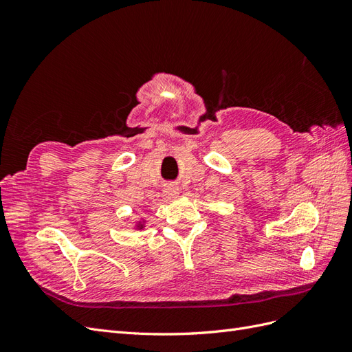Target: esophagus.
I'll use <instances>...</instances> for the list:
<instances>
[{
  "mask_svg": "<svg viewBox=\"0 0 352 352\" xmlns=\"http://www.w3.org/2000/svg\"><path fill=\"white\" fill-rule=\"evenodd\" d=\"M177 190H179V189H177L176 186H168V188H167V190H166V194H167L168 197H172V198H173V197H176V195H177Z\"/></svg>",
  "mask_w": 352,
  "mask_h": 352,
  "instance_id": "obj_1",
  "label": "esophagus"
}]
</instances>
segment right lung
Listing matches in <instances>:
<instances>
[{"label":"right lung","mask_w":352,"mask_h":352,"mask_svg":"<svg viewBox=\"0 0 352 352\" xmlns=\"http://www.w3.org/2000/svg\"><path fill=\"white\" fill-rule=\"evenodd\" d=\"M141 228H142V226H141Z\"/></svg>","instance_id":"add662e5"}]
</instances>
